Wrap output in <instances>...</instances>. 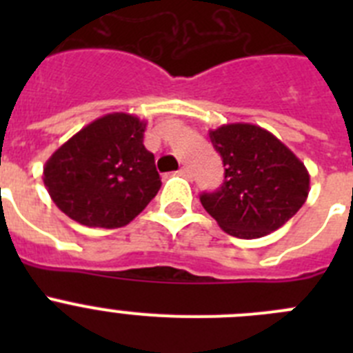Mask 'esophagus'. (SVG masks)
<instances>
[{
  "instance_id": "obj_1",
  "label": "esophagus",
  "mask_w": 353,
  "mask_h": 353,
  "mask_svg": "<svg viewBox=\"0 0 353 353\" xmlns=\"http://www.w3.org/2000/svg\"><path fill=\"white\" fill-rule=\"evenodd\" d=\"M179 173L182 174V176H191V168L182 166V168H180V171H179Z\"/></svg>"
}]
</instances>
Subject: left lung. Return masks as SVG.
Listing matches in <instances>:
<instances>
[{
  "label": "left lung",
  "instance_id": "8db88e82",
  "mask_svg": "<svg viewBox=\"0 0 353 353\" xmlns=\"http://www.w3.org/2000/svg\"><path fill=\"white\" fill-rule=\"evenodd\" d=\"M208 136L223 157L224 182L199 199L228 235H269L305 203L310 173L269 130L252 123H228Z\"/></svg>",
  "mask_w": 353,
  "mask_h": 353
}]
</instances>
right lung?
I'll return each instance as SVG.
<instances>
[{
	"instance_id": "right-lung-1",
	"label": "right lung",
	"mask_w": 353,
	"mask_h": 353,
	"mask_svg": "<svg viewBox=\"0 0 353 353\" xmlns=\"http://www.w3.org/2000/svg\"><path fill=\"white\" fill-rule=\"evenodd\" d=\"M146 121L111 113L74 134L43 166V183L65 215L90 228H121L161 189Z\"/></svg>"
}]
</instances>
